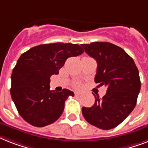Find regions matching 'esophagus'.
<instances>
[{
  "label": "esophagus",
  "mask_w": 148,
  "mask_h": 148,
  "mask_svg": "<svg viewBox=\"0 0 148 148\" xmlns=\"http://www.w3.org/2000/svg\"><path fill=\"white\" fill-rule=\"evenodd\" d=\"M74 95H75V96H80V95H81V92H79V91H75V92H74Z\"/></svg>",
  "instance_id": "esophagus-1"
}]
</instances>
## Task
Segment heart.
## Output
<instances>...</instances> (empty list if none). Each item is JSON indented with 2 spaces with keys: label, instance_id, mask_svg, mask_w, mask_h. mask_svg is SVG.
<instances>
[{
  "label": "heart",
  "instance_id": "heart-1",
  "mask_svg": "<svg viewBox=\"0 0 148 148\" xmlns=\"http://www.w3.org/2000/svg\"><path fill=\"white\" fill-rule=\"evenodd\" d=\"M81 86V84L80 83L74 84V87H76V88H80Z\"/></svg>",
  "mask_w": 148,
  "mask_h": 148
}]
</instances>
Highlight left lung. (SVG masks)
<instances>
[{"label": "left lung", "mask_w": 148, "mask_h": 148, "mask_svg": "<svg viewBox=\"0 0 148 148\" xmlns=\"http://www.w3.org/2000/svg\"><path fill=\"white\" fill-rule=\"evenodd\" d=\"M82 47L97 63L95 81L108 88L102 98L93 94L94 105L82 108V114L89 124L110 130L124 121L135 107L140 90L139 71L133 59L117 45L94 42Z\"/></svg>", "instance_id": "obj_1"}]
</instances>
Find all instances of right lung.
I'll return each instance as SVG.
<instances>
[{"label": "right lung", "mask_w": 148, "mask_h": 148, "mask_svg": "<svg viewBox=\"0 0 148 148\" xmlns=\"http://www.w3.org/2000/svg\"><path fill=\"white\" fill-rule=\"evenodd\" d=\"M83 52L76 44L53 43L38 45L22 53L11 74L10 95L25 121L41 127L60 117L65 101L74 92L50 90V78L59 74L67 58Z\"/></svg>", "instance_id": "add662e5"}]
</instances>
